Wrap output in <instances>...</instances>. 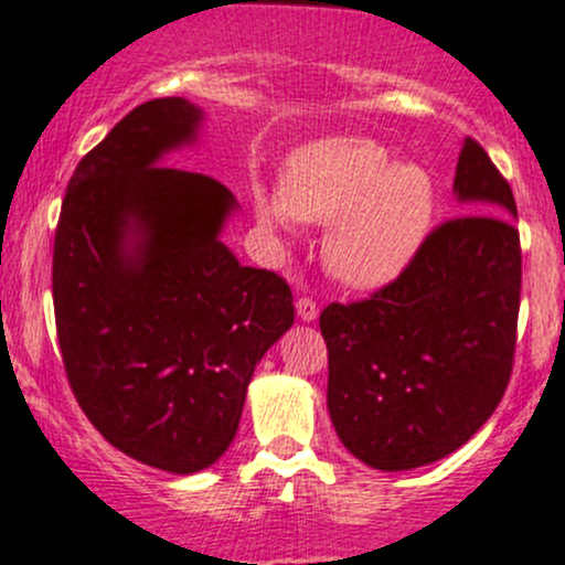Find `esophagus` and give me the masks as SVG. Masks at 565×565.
Returning <instances> with one entry per match:
<instances>
[{
    "label": "esophagus",
    "mask_w": 565,
    "mask_h": 565,
    "mask_svg": "<svg viewBox=\"0 0 565 565\" xmlns=\"http://www.w3.org/2000/svg\"><path fill=\"white\" fill-rule=\"evenodd\" d=\"M296 312H299L303 322H312L317 320V303L309 296H301V299H296Z\"/></svg>",
    "instance_id": "esophagus-1"
}]
</instances>
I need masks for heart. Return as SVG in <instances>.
Listing matches in <instances>:
<instances>
[{"label": "heart", "instance_id": "obj_1", "mask_svg": "<svg viewBox=\"0 0 565 565\" xmlns=\"http://www.w3.org/2000/svg\"><path fill=\"white\" fill-rule=\"evenodd\" d=\"M271 234L296 221L331 224L326 264L341 282L379 288L411 264L433 226L437 186L427 168L395 162L382 143L333 136L301 146L282 170V192H256Z\"/></svg>", "mask_w": 565, "mask_h": 565}]
</instances>
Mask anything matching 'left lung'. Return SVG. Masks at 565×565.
<instances>
[{
    "instance_id": "1",
    "label": "left lung",
    "mask_w": 565,
    "mask_h": 565,
    "mask_svg": "<svg viewBox=\"0 0 565 565\" xmlns=\"http://www.w3.org/2000/svg\"><path fill=\"white\" fill-rule=\"evenodd\" d=\"M454 192L470 213L435 226L397 280L320 315L335 435L373 470L454 454L510 384L521 309L515 198L472 138Z\"/></svg>"
}]
</instances>
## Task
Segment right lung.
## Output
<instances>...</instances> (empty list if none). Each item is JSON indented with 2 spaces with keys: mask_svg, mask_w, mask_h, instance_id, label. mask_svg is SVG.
Instances as JSON below:
<instances>
[{
  "mask_svg": "<svg viewBox=\"0 0 565 565\" xmlns=\"http://www.w3.org/2000/svg\"><path fill=\"white\" fill-rule=\"evenodd\" d=\"M200 122L183 98L119 119L74 170L53 248L55 328L79 408L114 448L173 475L232 446L258 360L294 326L288 282L218 239L237 207L230 189L157 164Z\"/></svg>",
  "mask_w": 565,
  "mask_h": 565,
  "instance_id": "1",
  "label": "right lung"
}]
</instances>
